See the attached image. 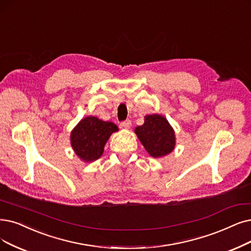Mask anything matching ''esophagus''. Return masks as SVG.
<instances>
[{
	"mask_svg": "<svg viewBox=\"0 0 251 251\" xmlns=\"http://www.w3.org/2000/svg\"><path fill=\"white\" fill-rule=\"evenodd\" d=\"M120 126L122 127H124V128H131V126H132V122L131 120H126V122H123L122 124H120Z\"/></svg>",
	"mask_w": 251,
	"mask_h": 251,
	"instance_id": "34e87169",
	"label": "esophagus"
}]
</instances>
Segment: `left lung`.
Wrapping results in <instances>:
<instances>
[{
    "instance_id": "8db88e82",
    "label": "left lung",
    "mask_w": 251,
    "mask_h": 251,
    "mask_svg": "<svg viewBox=\"0 0 251 251\" xmlns=\"http://www.w3.org/2000/svg\"><path fill=\"white\" fill-rule=\"evenodd\" d=\"M135 133L146 151L152 157L171 153L176 144L175 132L167 118L159 114L146 115L144 124L135 128Z\"/></svg>"
}]
</instances>
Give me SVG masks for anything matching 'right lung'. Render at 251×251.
<instances>
[{
	"label": "right lung",
	"instance_id": "right-lung-1",
	"mask_svg": "<svg viewBox=\"0 0 251 251\" xmlns=\"http://www.w3.org/2000/svg\"><path fill=\"white\" fill-rule=\"evenodd\" d=\"M118 127L111 122H104L95 116L80 120L71 132V145L77 156L91 163L101 157L106 142Z\"/></svg>",
	"mask_w": 251,
	"mask_h": 251
}]
</instances>
